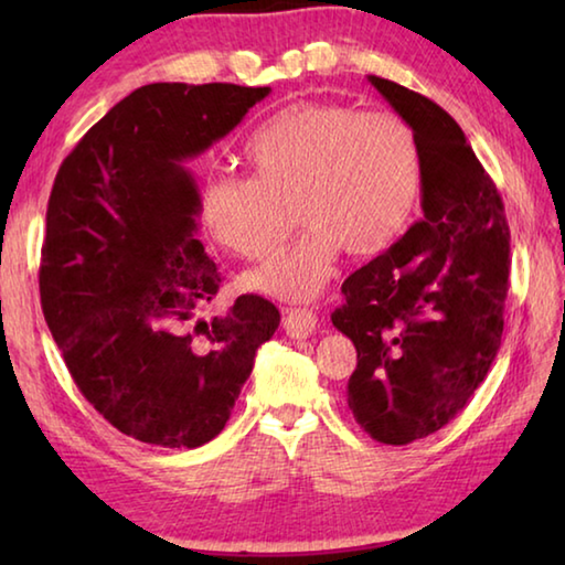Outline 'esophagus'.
<instances>
[{"label":"esophagus","mask_w":565,"mask_h":565,"mask_svg":"<svg viewBox=\"0 0 565 565\" xmlns=\"http://www.w3.org/2000/svg\"><path fill=\"white\" fill-rule=\"evenodd\" d=\"M319 329V317L311 309H286L284 313V331L291 339H309Z\"/></svg>","instance_id":"esophagus-1"}]
</instances>
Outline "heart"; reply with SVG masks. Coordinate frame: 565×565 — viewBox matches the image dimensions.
<instances>
[{
    "label": "heart",
    "instance_id": "b5f03b06",
    "mask_svg": "<svg viewBox=\"0 0 565 565\" xmlns=\"http://www.w3.org/2000/svg\"><path fill=\"white\" fill-rule=\"evenodd\" d=\"M252 177L204 181L199 212L218 244L264 259L289 228L291 246L246 276L256 291L306 301L329 284L339 248L363 256L404 232L420 191L416 131L394 111H359L339 102H294L246 147Z\"/></svg>",
    "mask_w": 565,
    "mask_h": 565
}]
</instances>
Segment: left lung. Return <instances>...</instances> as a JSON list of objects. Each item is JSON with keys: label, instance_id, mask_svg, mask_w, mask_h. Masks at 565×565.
Returning <instances> with one entry per match:
<instances>
[{"label": "left lung", "instance_id": "obj_1", "mask_svg": "<svg viewBox=\"0 0 565 565\" xmlns=\"http://www.w3.org/2000/svg\"><path fill=\"white\" fill-rule=\"evenodd\" d=\"M420 147L424 216L341 286L333 327L356 347L349 408L371 438L406 446L466 408L501 347L511 232L461 127L424 94L369 76Z\"/></svg>", "mask_w": 565, "mask_h": 565}]
</instances>
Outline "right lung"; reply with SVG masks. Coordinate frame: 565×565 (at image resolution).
<instances>
[{
	"label": "right lung",
	"mask_w": 565,
	"mask_h": 565,
	"mask_svg": "<svg viewBox=\"0 0 565 565\" xmlns=\"http://www.w3.org/2000/svg\"><path fill=\"white\" fill-rule=\"evenodd\" d=\"M269 87L147 84L84 134L56 171L40 264L42 311L84 398L141 444L196 448L222 434L256 349L281 313L244 294L194 319L222 271L199 242L184 167Z\"/></svg>",
	"instance_id": "add662e5"
}]
</instances>
